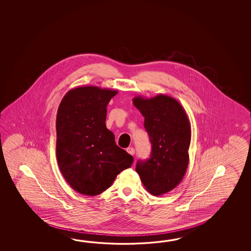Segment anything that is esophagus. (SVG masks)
I'll list each match as a JSON object with an SVG mask.
<instances>
[{
	"mask_svg": "<svg viewBox=\"0 0 251 251\" xmlns=\"http://www.w3.org/2000/svg\"><path fill=\"white\" fill-rule=\"evenodd\" d=\"M126 151H127L129 154L133 155L134 154V149H133V147H128L127 149H126Z\"/></svg>",
	"mask_w": 251,
	"mask_h": 251,
	"instance_id": "1",
	"label": "esophagus"
}]
</instances>
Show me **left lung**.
Masks as SVG:
<instances>
[{"mask_svg":"<svg viewBox=\"0 0 251 251\" xmlns=\"http://www.w3.org/2000/svg\"><path fill=\"white\" fill-rule=\"evenodd\" d=\"M133 103L144 118L151 143V158L138 160L135 170L146 190L159 197L174 189L186 174L191 126L185 109L172 97L136 96Z\"/></svg>","mask_w":251,"mask_h":251,"instance_id":"8db88e82","label":"left lung"}]
</instances>
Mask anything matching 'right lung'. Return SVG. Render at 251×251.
I'll return each instance as SVG.
<instances>
[{"mask_svg": "<svg viewBox=\"0 0 251 251\" xmlns=\"http://www.w3.org/2000/svg\"><path fill=\"white\" fill-rule=\"evenodd\" d=\"M118 91L98 86L70 90L56 115V159L64 179L84 196H97L111 187L121 171L133 163L106 126L107 106Z\"/></svg>", "mask_w": 251, "mask_h": 251, "instance_id": "1", "label": "right lung"}]
</instances>
